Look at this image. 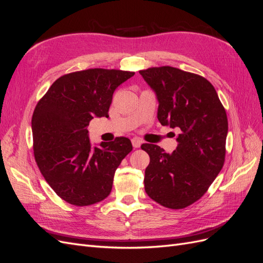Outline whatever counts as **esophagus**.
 Segmentation results:
<instances>
[{"label":"esophagus","mask_w":263,"mask_h":263,"mask_svg":"<svg viewBox=\"0 0 263 263\" xmlns=\"http://www.w3.org/2000/svg\"><path fill=\"white\" fill-rule=\"evenodd\" d=\"M132 144H133V147H134V148H139L140 145L142 144V140H141L140 138H138V137L133 138V139H132Z\"/></svg>","instance_id":"esophagus-1"}]
</instances>
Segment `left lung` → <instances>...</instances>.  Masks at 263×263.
<instances>
[{
	"instance_id": "1",
	"label": "left lung",
	"mask_w": 263,
	"mask_h": 263,
	"mask_svg": "<svg viewBox=\"0 0 263 263\" xmlns=\"http://www.w3.org/2000/svg\"><path fill=\"white\" fill-rule=\"evenodd\" d=\"M159 101L161 125L179 128V145L171 155L142 144L150 157L145 191L171 210L185 209L208 192L225 162L228 121L213 84L202 76L170 66L140 70Z\"/></svg>"
}]
</instances>
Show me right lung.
<instances>
[{
	"instance_id": "add662e5",
	"label": "right lung",
	"mask_w": 263,
	"mask_h": 263,
	"mask_svg": "<svg viewBox=\"0 0 263 263\" xmlns=\"http://www.w3.org/2000/svg\"><path fill=\"white\" fill-rule=\"evenodd\" d=\"M133 71L86 69L61 76L38 101L31 117L35 161L63 201L87 206L106 198L116 169L133 150L126 137L91 147L87 126L108 117L113 93Z\"/></svg>"
}]
</instances>
